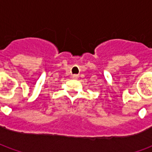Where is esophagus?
<instances>
[{
  "label": "esophagus",
  "mask_w": 152,
  "mask_h": 152,
  "mask_svg": "<svg viewBox=\"0 0 152 152\" xmlns=\"http://www.w3.org/2000/svg\"><path fill=\"white\" fill-rule=\"evenodd\" d=\"M72 78L73 79H77V78H78V76H77V75H73Z\"/></svg>",
  "instance_id": "1"
}]
</instances>
